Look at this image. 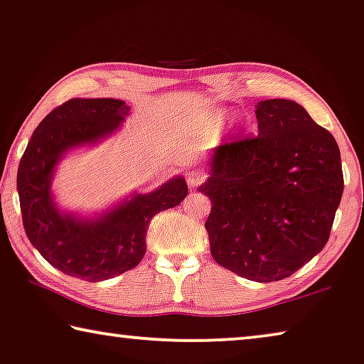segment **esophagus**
<instances>
[{"label": "esophagus", "mask_w": 364, "mask_h": 364, "mask_svg": "<svg viewBox=\"0 0 364 364\" xmlns=\"http://www.w3.org/2000/svg\"><path fill=\"white\" fill-rule=\"evenodd\" d=\"M204 175L200 171H198V170H191L188 173V178H186V181H188V184H189V188H198L199 184H203L204 183Z\"/></svg>", "instance_id": "34e87169"}]
</instances>
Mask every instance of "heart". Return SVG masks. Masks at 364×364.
<instances>
[{"label":"heart","mask_w":364,"mask_h":364,"mask_svg":"<svg viewBox=\"0 0 364 364\" xmlns=\"http://www.w3.org/2000/svg\"><path fill=\"white\" fill-rule=\"evenodd\" d=\"M229 116H230V112H220V114H219V121H220V122L225 121V119L229 117Z\"/></svg>","instance_id":"b5f03b06"}]
</instances>
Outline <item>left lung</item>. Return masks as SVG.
<instances>
[{
    "mask_svg": "<svg viewBox=\"0 0 364 364\" xmlns=\"http://www.w3.org/2000/svg\"><path fill=\"white\" fill-rule=\"evenodd\" d=\"M258 135L214 149L199 191L215 263L242 278L284 279L327 243L341 194L340 149L296 101L257 105Z\"/></svg>",
    "mask_w": 364,
    "mask_h": 364,
    "instance_id": "left-lung-1",
    "label": "left lung"
}]
</instances>
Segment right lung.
I'll list each match as a JSON object with an SVG mask.
<instances>
[{
    "mask_svg": "<svg viewBox=\"0 0 364 364\" xmlns=\"http://www.w3.org/2000/svg\"><path fill=\"white\" fill-rule=\"evenodd\" d=\"M130 114L121 100L75 97L43 117L18 168V193L26 235L53 268L90 283L111 279L144 258L151 217L176 208L188 194L183 176L114 205L95 219L62 213L52 178L68 150L95 145L116 132Z\"/></svg>",
    "mask_w": 364,
    "mask_h": 364,
    "instance_id": "add662e5",
    "label": "right lung"
}]
</instances>
